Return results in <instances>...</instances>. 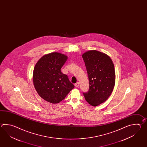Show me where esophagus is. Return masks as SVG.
Instances as JSON below:
<instances>
[{
    "instance_id": "34e87169",
    "label": "esophagus",
    "mask_w": 147,
    "mask_h": 147,
    "mask_svg": "<svg viewBox=\"0 0 147 147\" xmlns=\"http://www.w3.org/2000/svg\"><path fill=\"white\" fill-rule=\"evenodd\" d=\"M75 87L77 88L79 86V82H77L75 84Z\"/></svg>"
}]
</instances>
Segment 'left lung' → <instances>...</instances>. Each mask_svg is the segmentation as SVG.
<instances>
[{
  "instance_id": "1",
  "label": "left lung",
  "mask_w": 147,
  "mask_h": 147,
  "mask_svg": "<svg viewBox=\"0 0 147 147\" xmlns=\"http://www.w3.org/2000/svg\"><path fill=\"white\" fill-rule=\"evenodd\" d=\"M82 57L89 82V90L84 96L90 105L97 106L104 102L113 92L116 80L114 65L109 56L97 50L88 51Z\"/></svg>"
}]
</instances>
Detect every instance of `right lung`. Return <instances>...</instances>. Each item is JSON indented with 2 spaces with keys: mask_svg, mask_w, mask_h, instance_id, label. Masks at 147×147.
<instances>
[{
  "mask_svg": "<svg viewBox=\"0 0 147 147\" xmlns=\"http://www.w3.org/2000/svg\"><path fill=\"white\" fill-rule=\"evenodd\" d=\"M68 57L64 54L52 53L44 55L34 66L33 82L38 94L52 103L63 100L75 86L61 68Z\"/></svg>",
  "mask_w": 147,
  "mask_h": 147,
  "instance_id": "right-lung-1",
  "label": "right lung"
}]
</instances>
